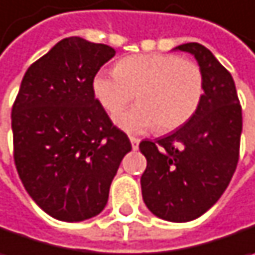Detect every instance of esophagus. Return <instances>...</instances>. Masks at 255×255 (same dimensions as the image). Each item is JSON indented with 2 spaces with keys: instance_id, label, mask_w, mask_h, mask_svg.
I'll return each mask as SVG.
<instances>
[{
  "instance_id": "esophagus-1",
  "label": "esophagus",
  "mask_w": 255,
  "mask_h": 255,
  "mask_svg": "<svg viewBox=\"0 0 255 255\" xmlns=\"http://www.w3.org/2000/svg\"><path fill=\"white\" fill-rule=\"evenodd\" d=\"M139 142H140V140H139L137 137L130 136V143H132V149H133V150H136V149L139 147Z\"/></svg>"
}]
</instances>
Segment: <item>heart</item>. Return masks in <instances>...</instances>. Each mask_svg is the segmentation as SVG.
<instances>
[{
	"label": "heart",
	"instance_id": "heart-1",
	"mask_svg": "<svg viewBox=\"0 0 255 255\" xmlns=\"http://www.w3.org/2000/svg\"><path fill=\"white\" fill-rule=\"evenodd\" d=\"M92 87L112 116L121 113L136 95L139 105L116 119L129 133L155 126L160 133L182 128L197 113L205 92L204 73L197 63L162 53L122 58L115 71H99Z\"/></svg>",
	"mask_w": 255,
	"mask_h": 255
}]
</instances>
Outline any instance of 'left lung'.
<instances>
[{"label": "left lung", "mask_w": 255, "mask_h": 255, "mask_svg": "<svg viewBox=\"0 0 255 255\" xmlns=\"http://www.w3.org/2000/svg\"><path fill=\"white\" fill-rule=\"evenodd\" d=\"M176 50L197 58L205 92L182 128L139 143L147 162L140 186L152 214L186 223L210 210L230 184L240 158L243 113L233 76L207 47L186 43Z\"/></svg>", "instance_id": "1"}]
</instances>
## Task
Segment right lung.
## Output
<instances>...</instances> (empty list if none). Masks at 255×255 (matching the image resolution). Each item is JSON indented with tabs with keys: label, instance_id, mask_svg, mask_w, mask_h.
Returning a JSON list of instances; mask_svg holds the SVG:
<instances>
[{
	"label": "right lung",
	"instance_id": "right-lung-1",
	"mask_svg": "<svg viewBox=\"0 0 255 255\" xmlns=\"http://www.w3.org/2000/svg\"><path fill=\"white\" fill-rule=\"evenodd\" d=\"M115 54L106 44L64 38L28 67L12 105L19 179L35 204L60 221L100 214L122 159L132 149L92 87Z\"/></svg>",
	"mask_w": 255,
	"mask_h": 255
}]
</instances>
